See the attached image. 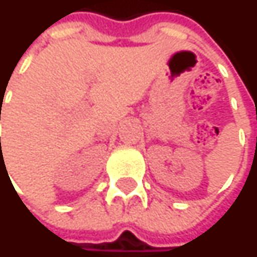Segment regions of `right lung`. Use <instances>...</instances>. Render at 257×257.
<instances>
[{
  "mask_svg": "<svg viewBox=\"0 0 257 257\" xmlns=\"http://www.w3.org/2000/svg\"><path fill=\"white\" fill-rule=\"evenodd\" d=\"M0 119H1V117H0Z\"/></svg>",
  "mask_w": 257,
  "mask_h": 257,
  "instance_id": "add662e5",
  "label": "right lung"
}]
</instances>
